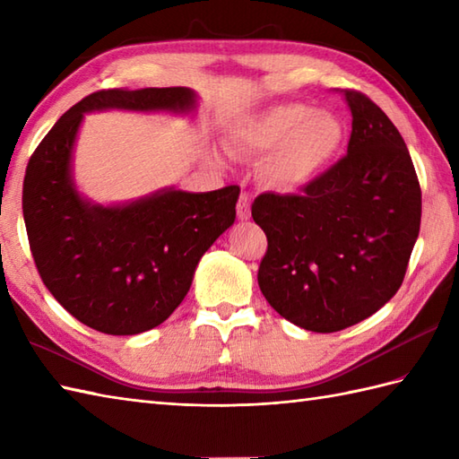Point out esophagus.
<instances>
[{"mask_svg":"<svg viewBox=\"0 0 459 459\" xmlns=\"http://www.w3.org/2000/svg\"><path fill=\"white\" fill-rule=\"evenodd\" d=\"M237 214H238L240 221H248L250 219V199H248L247 193L240 195L238 204H237Z\"/></svg>","mask_w":459,"mask_h":459,"instance_id":"obj_1","label":"esophagus"}]
</instances>
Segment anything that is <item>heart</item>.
I'll list each match as a JSON object with an SVG mask.
<instances>
[{"label":"heart","mask_w":459,"mask_h":459,"mask_svg":"<svg viewBox=\"0 0 459 459\" xmlns=\"http://www.w3.org/2000/svg\"><path fill=\"white\" fill-rule=\"evenodd\" d=\"M345 140L339 116L301 102H281L247 116L229 130L227 150L264 158L268 179L280 189H299L317 179Z\"/></svg>","instance_id":"obj_1"}]
</instances>
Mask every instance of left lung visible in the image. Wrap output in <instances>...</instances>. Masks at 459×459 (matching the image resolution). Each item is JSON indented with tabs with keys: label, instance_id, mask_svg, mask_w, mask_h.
Returning <instances> with one entry per match:
<instances>
[{
	"label": "left lung",
	"instance_id": "1",
	"mask_svg": "<svg viewBox=\"0 0 459 459\" xmlns=\"http://www.w3.org/2000/svg\"><path fill=\"white\" fill-rule=\"evenodd\" d=\"M341 92L353 116L345 158L301 195L262 193L252 203L268 238L262 294L281 317L316 333L355 325L396 294L422 217L401 132L368 96Z\"/></svg>",
	"mask_w": 459,
	"mask_h": 459
}]
</instances>
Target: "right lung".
<instances>
[{"label": "right lung", "instance_id": "1", "mask_svg": "<svg viewBox=\"0 0 459 459\" xmlns=\"http://www.w3.org/2000/svg\"><path fill=\"white\" fill-rule=\"evenodd\" d=\"M185 86L99 91L66 110L37 145L23 179V219L43 284L81 324L135 335L168 319L195 268L237 219L240 187L161 189L126 204L91 203L76 191L73 148L86 112L195 110Z\"/></svg>", "mask_w": 459, "mask_h": 459}]
</instances>
